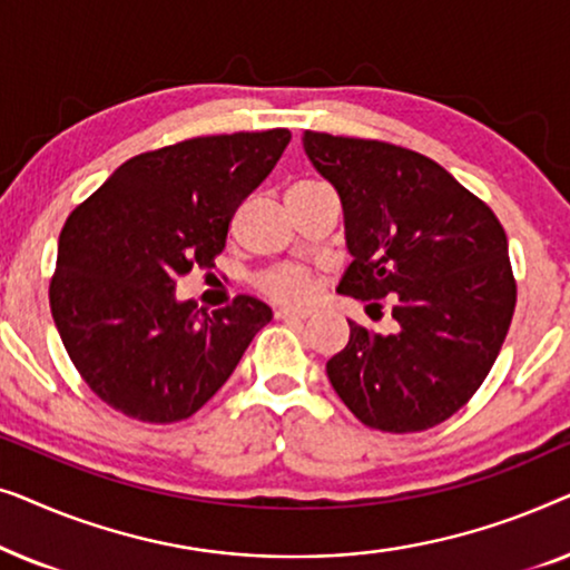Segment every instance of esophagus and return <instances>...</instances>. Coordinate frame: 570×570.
I'll use <instances>...</instances> for the list:
<instances>
[{
	"instance_id": "34e87169",
	"label": "esophagus",
	"mask_w": 570,
	"mask_h": 570,
	"mask_svg": "<svg viewBox=\"0 0 570 570\" xmlns=\"http://www.w3.org/2000/svg\"><path fill=\"white\" fill-rule=\"evenodd\" d=\"M275 316H277V318H285V322H291V318H298V322H306V318L311 316V311H308V308H287V306H283V308L275 311Z\"/></svg>"
}]
</instances>
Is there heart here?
I'll use <instances>...</instances> for the list:
<instances>
[{"label":"heart","instance_id":"b5f03b06","mask_svg":"<svg viewBox=\"0 0 570 570\" xmlns=\"http://www.w3.org/2000/svg\"><path fill=\"white\" fill-rule=\"evenodd\" d=\"M298 186H311V184L301 181L291 186V189H298ZM259 287L275 301L306 303L311 295H314V277H311L303 267H279V269L267 272V275L259 279Z\"/></svg>","mask_w":570,"mask_h":570}]
</instances>
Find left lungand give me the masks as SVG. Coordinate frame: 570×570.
<instances>
[{"label": "left lung", "instance_id": "1", "mask_svg": "<svg viewBox=\"0 0 570 570\" xmlns=\"http://www.w3.org/2000/svg\"><path fill=\"white\" fill-rule=\"evenodd\" d=\"M311 166L340 194L350 259L337 293L392 301L394 334L350 322L326 363L368 428L415 433L462 410L493 368L517 306L509 240L485 202L425 155L303 131Z\"/></svg>", "mask_w": 570, "mask_h": 570}]
</instances>
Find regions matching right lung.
<instances>
[{"instance_id": "add662e5", "label": "right lung", "mask_w": 570, "mask_h": 570, "mask_svg": "<svg viewBox=\"0 0 570 570\" xmlns=\"http://www.w3.org/2000/svg\"><path fill=\"white\" fill-rule=\"evenodd\" d=\"M287 142V129L236 131L142 153L67 217L51 316L108 407L142 423L191 417L272 322V308L252 295L197 311L176 298V279L223 252L240 202Z\"/></svg>"}]
</instances>
